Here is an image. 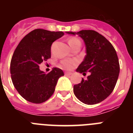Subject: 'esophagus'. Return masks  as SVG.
I'll use <instances>...</instances> for the list:
<instances>
[{
  "instance_id": "esophagus-1",
  "label": "esophagus",
  "mask_w": 133,
  "mask_h": 133,
  "mask_svg": "<svg viewBox=\"0 0 133 133\" xmlns=\"http://www.w3.org/2000/svg\"><path fill=\"white\" fill-rule=\"evenodd\" d=\"M72 72H66L65 73H64V75H66V76H70V75H72Z\"/></svg>"
}]
</instances>
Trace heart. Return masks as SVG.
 Instances as JSON below:
<instances>
[{"mask_svg":"<svg viewBox=\"0 0 133 133\" xmlns=\"http://www.w3.org/2000/svg\"><path fill=\"white\" fill-rule=\"evenodd\" d=\"M77 43H81V41L77 37H71L69 39V44L71 48L74 45L77 44ZM77 63V61L76 60H70V59H65L61 61L60 63V66L61 67L63 68L64 69H67V70H70L72 69L74 66Z\"/></svg>","mask_w":133,"mask_h":133,"instance_id":"obj_1","label":"heart"}]
</instances>
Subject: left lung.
I'll use <instances>...</instances> for the list:
<instances>
[{
  "label": "left lung",
  "instance_id": "obj_1",
  "mask_svg": "<svg viewBox=\"0 0 133 133\" xmlns=\"http://www.w3.org/2000/svg\"><path fill=\"white\" fill-rule=\"evenodd\" d=\"M67 33L75 35L73 32ZM84 41L87 55L77 71L83 75L90 72L87 79L75 84V96L87 104L99 103L113 91L120 72L117 54L112 44L104 36L92 30L77 32Z\"/></svg>",
  "mask_w": 133,
  "mask_h": 133
}]
</instances>
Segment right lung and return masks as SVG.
Returning a JSON list of instances; mask_svg holds the SVG:
<instances>
[{"mask_svg":"<svg viewBox=\"0 0 133 133\" xmlns=\"http://www.w3.org/2000/svg\"><path fill=\"white\" fill-rule=\"evenodd\" d=\"M63 35L62 31L35 29L15 49L10 62L11 79L18 93L28 101L39 104L47 101L53 95L58 79L64 75L58 68L48 74L39 69V64L50 58L52 43Z\"/></svg>","mask_w":133,"mask_h":133,"instance_id":"1","label":"right lung"}]
</instances>
